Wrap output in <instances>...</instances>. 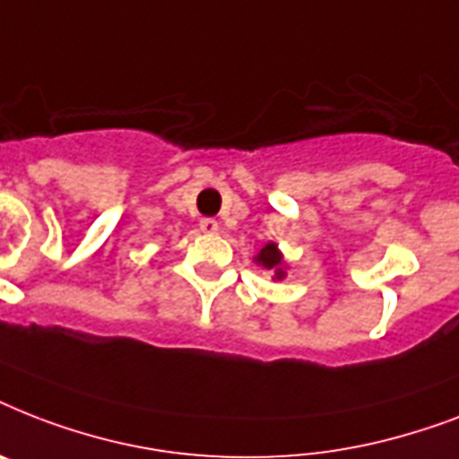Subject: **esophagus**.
<instances>
[{"instance_id":"esophagus-1","label":"esophagus","mask_w":459,"mask_h":459,"mask_svg":"<svg viewBox=\"0 0 459 459\" xmlns=\"http://www.w3.org/2000/svg\"><path fill=\"white\" fill-rule=\"evenodd\" d=\"M200 229L204 230V233H216V230H219V221H216V219H202Z\"/></svg>"}]
</instances>
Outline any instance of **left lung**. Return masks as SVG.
<instances>
[{
    "mask_svg": "<svg viewBox=\"0 0 459 459\" xmlns=\"http://www.w3.org/2000/svg\"><path fill=\"white\" fill-rule=\"evenodd\" d=\"M257 262L262 266H264V269H272L273 273H276V279H283V276H286V273H283V269H281V252L276 250V245L273 243H269L266 245V247H262V252H259L257 255Z\"/></svg>",
    "mask_w": 459,
    "mask_h": 459,
    "instance_id": "obj_1",
    "label": "left lung"
}]
</instances>
